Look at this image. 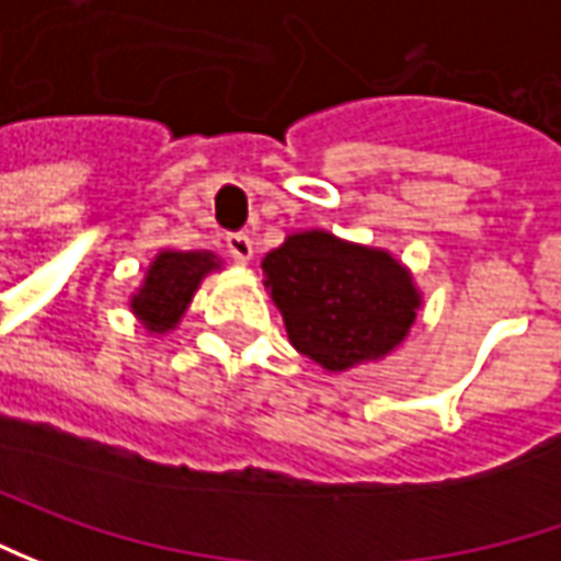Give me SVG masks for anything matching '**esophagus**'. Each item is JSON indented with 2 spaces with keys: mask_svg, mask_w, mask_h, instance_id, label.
Listing matches in <instances>:
<instances>
[{
  "mask_svg": "<svg viewBox=\"0 0 561 561\" xmlns=\"http://www.w3.org/2000/svg\"><path fill=\"white\" fill-rule=\"evenodd\" d=\"M226 251L232 254V261L236 263H248L254 257V242H251L248 232H229V236H226Z\"/></svg>",
  "mask_w": 561,
  "mask_h": 561,
  "instance_id": "esophagus-1",
  "label": "esophagus"
}]
</instances>
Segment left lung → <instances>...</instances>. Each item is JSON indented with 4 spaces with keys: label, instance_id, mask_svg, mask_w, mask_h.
Returning <instances> with one entry per match:
<instances>
[{
    "label": "left lung",
    "instance_id": "8db88e82",
    "mask_svg": "<svg viewBox=\"0 0 561 561\" xmlns=\"http://www.w3.org/2000/svg\"><path fill=\"white\" fill-rule=\"evenodd\" d=\"M261 266L288 341L329 373L391 354L415 322L413 276L388 251L310 229L288 236Z\"/></svg>",
    "mask_w": 561,
    "mask_h": 561
}]
</instances>
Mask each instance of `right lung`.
I'll return each instance as SVG.
<instances>
[{"label": "right lung", "mask_w": 561, "mask_h": 561, "mask_svg": "<svg viewBox=\"0 0 561 561\" xmlns=\"http://www.w3.org/2000/svg\"><path fill=\"white\" fill-rule=\"evenodd\" d=\"M220 263L210 251H161L148 266L146 285L133 295L129 307L148 332H167L183 319L188 300L202 279Z\"/></svg>", "instance_id": "obj_1"}]
</instances>
